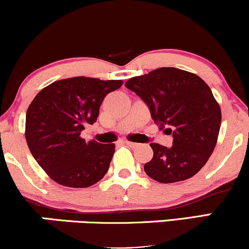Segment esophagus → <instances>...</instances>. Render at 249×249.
Listing matches in <instances>:
<instances>
[{
    "label": "esophagus",
    "mask_w": 249,
    "mask_h": 249,
    "mask_svg": "<svg viewBox=\"0 0 249 249\" xmlns=\"http://www.w3.org/2000/svg\"><path fill=\"white\" fill-rule=\"evenodd\" d=\"M125 144H126L127 146H130V147L139 146V144H137V142H125Z\"/></svg>",
    "instance_id": "obj_1"
}]
</instances>
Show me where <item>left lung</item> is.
Segmentation results:
<instances>
[{"instance_id": "left-lung-1", "label": "left lung", "mask_w": 249, "mask_h": 249, "mask_svg": "<svg viewBox=\"0 0 249 249\" xmlns=\"http://www.w3.org/2000/svg\"><path fill=\"white\" fill-rule=\"evenodd\" d=\"M125 87L148 107L160 130L172 134L171 147L151 142L153 158L144 165L148 177L162 182L186 180L204 167L218 141L221 110L208 85L188 71L159 68L132 77Z\"/></svg>"}]
</instances>
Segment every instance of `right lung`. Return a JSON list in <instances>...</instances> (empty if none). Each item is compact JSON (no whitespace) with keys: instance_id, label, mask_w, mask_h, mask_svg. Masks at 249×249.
I'll return each mask as SVG.
<instances>
[{"instance_id":"1","label":"right lung","mask_w":249,"mask_h":249,"mask_svg":"<svg viewBox=\"0 0 249 249\" xmlns=\"http://www.w3.org/2000/svg\"><path fill=\"white\" fill-rule=\"evenodd\" d=\"M122 85V81L73 77L51 83L37 93L27 111L25 139L53 181L89 187L107 174L115 144L85 142L81 132L96 123L105 96Z\"/></svg>"}]
</instances>
